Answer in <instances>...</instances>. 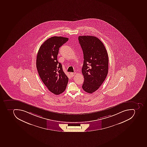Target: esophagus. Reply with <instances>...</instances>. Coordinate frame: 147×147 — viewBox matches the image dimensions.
Returning <instances> with one entry per match:
<instances>
[{
  "instance_id": "obj_1",
  "label": "esophagus",
  "mask_w": 147,
  "mask_h": 147,
  "mask_svg": "<svg viewBox=\"0 0 147 147\" xmlns=\"http://www.w3.org/2000/svg\"><path fill=\"white\" fill-rule=\"evenodd\" d=\"M70 74H71V76H74L76 74V72H71Z\"/></svg>"
}]
</instances>
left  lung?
<instances>
[{
	"label": "left lung",
	"mask_w": 147,
	"mask_h": 147,
	"mask_svg": "<svg viewBox=\"0 0 147 147\" xmlns=\"http://www.w3.org/2000/svg\"><path fill=\"white\" fill-rule=\"evenodd\" d=\"M78 40L84 58L82 89L86 92L92 93L99 88L107 76L108 55L104 44L96 36H81Z\"/></svg>",
	"instance_id": "8db88e82"
}]
</instances>
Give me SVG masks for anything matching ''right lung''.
Returning a JSON list of instances; mask_svg holds the SVG:
<instances>
[{"instance_id": "add662e5", "label": "right lung", "mask_w": 147, "mask_h": 147, "mask_svg": "<svg viewBox=\"0 0 147 147\" xmlns=\"http://www.w3.org/2000/svg\"><path fill=\"white\" fill-rule=\"evenodd\" d=\"M68 39L62 36L49 38L41 45L36 56V68L40 78L49 91L55 95L64 92L68 82L61 64L57 60L59 48Z\"/></svg>"}]
</instances>
